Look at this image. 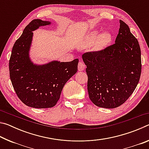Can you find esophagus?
Segmentation results:
<instances>
[{
  "instance_id": "34e87169",
  "label": "esophagus",
  "mask_w": 149,
  "mask_h": 149,
  "mask_svg": "<svg viewBox=\"0 0 149 149\" xmlns=\"http://www.w3.org/2000/svg\"><path fill=\"white\" fill-rule=\"evenodd\" d=\"M85 65L84 62L80 61L79 63H78V70H79V71H83V70L85 69Z\"/></svg>"
}]
</instances>
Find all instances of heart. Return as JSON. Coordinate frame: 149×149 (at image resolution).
<instances>
[{
  "instance_id": "obj_1",
  "label": "heart",
  "mask_w": 149,
  "mask_h": 149,
  "mask_svg": "<svg viewBox=\"0 0 149 149\" xmlns=\"http://www.w3.org/2000/svg\"><path fill=\"white\" fill-rule=\"evenodd\" d=\"M99 35V31H93L91 32L87 37V43L89 45L93 44L98 38L97 42H96V46L99 49H102L108 45V44L111 41V35L108 33H103L98 38Z\"/></svg>"
}]
</instances>
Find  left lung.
Segmentation results:
<instances>
[{
  "label": "left lung",
  "mask_w": 149,
  "mask_h": 149,
  "mask_svg": "<svg viewBox=\"0 0 149 149\" xmlns=\"http://www.w3.org/2000/svg\"><path fill=\"white\" fill-rule=\"evenodd\" d=\"M115 43L82 55L87 65L90 100L99 107L114 108L134 91L141 74V49L129 26L120 20Z\"/></svg>",
  "instance_id": "1"
}]
</instances>
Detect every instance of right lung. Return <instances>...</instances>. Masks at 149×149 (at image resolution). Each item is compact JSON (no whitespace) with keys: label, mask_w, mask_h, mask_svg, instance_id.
<instances>
[{"label":"right lung","mask_w":149,"mask_h":149,"mask_svg":"<svg viewBox=\"0 0 149 149\" xmlns=\"http://www.w3.org/2000/svg\"><path fill=\"white\" fill-rule=\"evenodd\" d=\"M49 24V22L32 20L15 42L9 60L10 77L15 92L22 102L32 108L54 107L65 83L77 71V58L43 65H35L30 61L32 31Z\"/></svg>","instance_id":"right-lung-1"}]
</instances>
